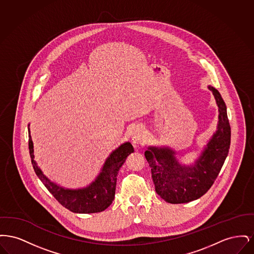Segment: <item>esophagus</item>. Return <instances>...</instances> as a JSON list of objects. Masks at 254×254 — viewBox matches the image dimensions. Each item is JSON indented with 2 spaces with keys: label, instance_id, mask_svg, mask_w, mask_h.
<instances>
[{
  "label": "esophagus",
  "instance_id": "34e87169",
  "mask_svg": "<svg viewBox=\"0 0 254 254\" xmlns=\"http://www.w3.org/2000/svg\"><path fill=\"white\" fill-rule=\"evenodd\" d=\"M147 139V135L143 126H136L132 129V141L134 143H144Z\"/></svg>",
  "mask_w": 254,
  "mask_h": 254
}]
</instances>
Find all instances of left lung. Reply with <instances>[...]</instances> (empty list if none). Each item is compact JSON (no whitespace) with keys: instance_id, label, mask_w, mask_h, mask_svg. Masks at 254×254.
<instances>
[{"instance_id":"obj_1","label":"left lung","mask_w":254,"mask_h":254,"mask_svg":"<svg viewBox=\"0 0 254 254\" xmlns=\"http://www.w3.org/2000/svg\"><path fill=\"white\" fill-rule=\"evenodd\" d=\"M212 91L219 110L217 130L194 165H181L169 147L149 146L145 156L158 195L170 204L189 203L203 196L217 178L230 145V126L226 104L217 89Z\"/></svg>"}]
</instances>
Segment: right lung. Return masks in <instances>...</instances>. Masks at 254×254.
Instances as JSON below:
<instances>
[{
  "label": "right lung",
  "mask_w": 254,
  "mask_h": 254,
  "mask_svg": "<svg viewBox=\"0 0 254 254\" xmlns=\"http://www.w3.org/2000/svg\"><path fill=\"white\" fill-rule=\"evenodd\" d=\"M28 148L34 171L55 199L65 208L75 213H95L104 211L111 205L115 196L118 171L127 157L134 151L129 142L122 144L110 153L95 181L78 190H69L50 181L37 166L34 160L33 142L28 127Z\"/></svg>",
  "instance_id": "right-lung-1"
}]
</instances>
